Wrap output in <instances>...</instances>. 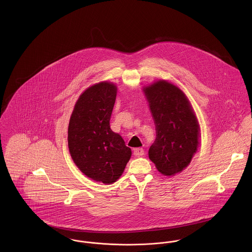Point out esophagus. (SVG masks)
Instances as JSON below:
<instances>
[{
	"label": "esophagus",
	"instance_id": "34e87169",
	"mask_svg": "<svg viewBox=\"0 0 252 252\" xmlns=\"http://www.w3.org/2000/svg\"><path fill=\"white\" fill-rule=\"evenodd\" d=\"M133 154L135 156H143L144 155V150L142 148H137L133 150Z\"/></svg>",
	"mask_w": 252,
	"mask_h": 252
}]
</instances>
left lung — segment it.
<instances>
[{
  "label": "left lung",
  "instance_id": "left-lung-1",
  "mask_svg": "<svg viewBox=\"0 0 252 252\" xmlns=\"http://www.w3.org/2000/svg\"><path fill=\"white\" fill-rule=\"evenodd\" d=\"M156 130L149 157L164 175L182 172L197 151L199 126L185 94L174 84L158 80L144 88Z\"/></svg>",
  "mask_w": 252,
  "mask_h": 252
}]
</instances>
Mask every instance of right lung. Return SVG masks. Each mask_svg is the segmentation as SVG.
<instances>
[{
  "label": "right lung",
  "instance_id": "obj_1",
  "mask_svg": "<svg viewBox=\"0 0 252 252\" xmlns=\"http://www.w3.org/2000/svg\"><path fill=\"white\" fill-rule=\"evenodd\" d=\"M116 94V85L107 81L86 89L68 126V147L75 164L86 176L104 184L116 181L131 156L124 139L110 128Z\"/></svg>",
  "mask_w": 252,
  "mask_h": 252
}]
</instances>
